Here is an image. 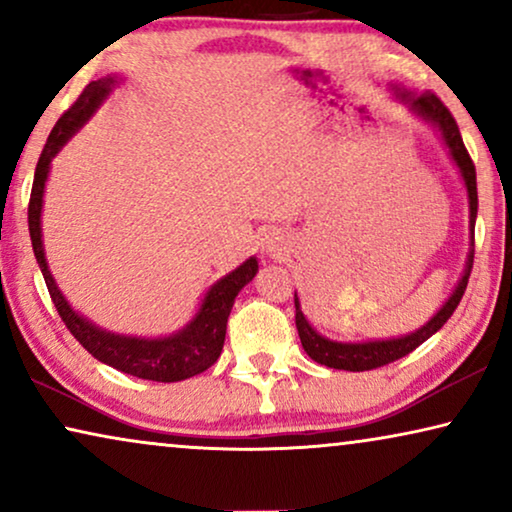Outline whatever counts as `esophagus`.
Returning <instances> with one entry per match:
<instances>
[{"mask_svg":"<svg viewBox=\"0 0 512 512\" xmlns=\"http://www.w3.org/2000/svg\"><path fill=\"white\" fill-rule=\"evenodd\" d=\"M261 247H263L265 254H270V256H277L279 251H282V247H284V237L279 235V233H268V235L263 237Z\"/></svg>","mask_w":512,"mask_h":512,"instance_id":"esophagus-1","label":"esophagus"}]
</instances>
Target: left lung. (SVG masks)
<instances>
[{
  "mask_svg": "<svg viewBox=\"0 0 512 512\" xmlns=\"http://www.w3.org/2000/svg\"><path fill=\"white\" fill-rule=\"evenodd\" d=\"M391 90H394L396 102L405 104L410 114H415L419 121L431 125V128L438 132L440 142L445 144L452 163L457 165L461 179H464L466 195H468V256H466L464 272H461L457 286H454V291L447 296L445 303L440 305V310L433 314L424 326H419L417 331L398 335V338L363 340V342H340V340L326 338V335H321L317 328L307 321L296 293V296H293V300H296V328L307 356H310L312 361L321 363V366H328L335 370H349V373H361V370L387 366V363L401 359V356L410 354L412 349H417L422 342L429 340L433 333H438L440 328L445 326V321L452 317V312L457 310L473 268V230H475V216H478V184H475V165L471 156H468L464 139L459 135L457 121H454L445 104L440 102L433 93H415V90H408L405 86H401V83H394Z\"/></svg>",
  "mask_w": 512,
  "mask_h": 512,
  "instance_id": "1",
  "label": "left lung"
}]
</instances>
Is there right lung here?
<instances>
[{
  "label": "right lung",
  "instance_id": "obj_1",
  "mask_svg": "<svg viewBox=\"0 0 512 512\" xmlns=\"http://www.w3.org/2000/svg\"><path fill=\"white\" fill-rule=\"evenodd\" d=\"M123 81V76L107 74L102 79L90 81L86 90L79 95L72 107L60 116L55 128L48 135V142L41 151V158L34 172V184L30 195V207H27V223H30L32 249L37 256L41 275L46 279L48 293H51L55 307H58L62 321L69 328V333L95 356L97 361L121 370L125 375L142 377L153 382H181L188 377L205 373L209 366H214L221 356L223 340H226V324L233 310V303L244 286L256 277L258 261L256 256H249L242 265H237L233 272L223 275L221 279L209 286L205 296L200 300L198 312L188 321L184 328L160 338H142V335H123L107 331L97 326L95 321L76 312L60 286L55 284V277L46 261L44 235H41V209H44V191L48 172H51L53 158L58 156L62 146L86 125L95 111L102 107L104 100L114 93V88Z\"/></svg>",
  "mask_w": 512,
  "mask_h": 512
}]
</instances>
